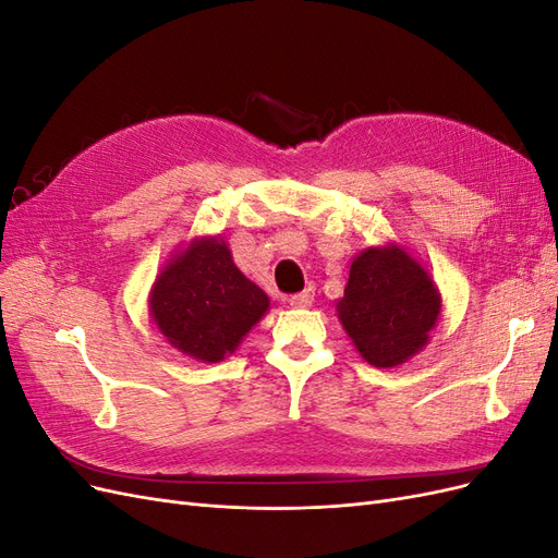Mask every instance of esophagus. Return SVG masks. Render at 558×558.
I'll return each instance as SVG.
<instances>
[{
	"label": "esophagus",
	"mask_w": 558,
	"mask_h": 558,
	"mask_svg": "<svg viewBox=\"0 0 558 558\" xmlns=\"http://www.w3.org/2000/svg\"><path fill=\"white\" fill-rule=\"evenodd\" d=\"M289 302H291V307L305 310V307H310L312 302H314V291H312V289H307V291H302V293H295V295H291V298H289Z\"/></svg>",
	"instance_id": "esophagus-1"
}]
</instances>
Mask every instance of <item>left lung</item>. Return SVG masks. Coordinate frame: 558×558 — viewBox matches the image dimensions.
I'll return each instance as SVG.
<instances>
[{
    "label": "left lung",
    "instance_id": "obj_1",
    "mask_svg": "<svg viewBox=\"0 0 558 558\" xmlns=\"http://www.w3.org/2000/svg\"><path fill=\"white\" fill-rule=\"evenodd\" d=\"M442 312L430 275L398 244L369 246L351 263L337 302L347 335L375 367H396L428 344Z\"/></svg>",
    "mask_w": 558,
    "mask_h": 558
}]
</instances>
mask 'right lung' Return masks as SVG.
Returning a JSON list of instances; mask_svg holds the SVG:
<instances>
[{"instance_id":"add662e5","label":"right lung","mask_w":558,"mask_h":558,"mask_svg":"<svg viewBox=\"0 0 558 558\" xmlns=\"http://www.w3.org/2000/svg\"><path fill=\"white\" fill-rule=\"evenodd\" d=\"M269 298L234 265L221 238L193 240L150 289L148 310L167 342L202 363H218L258 324Z\"/></svg>"}]
</instances>
